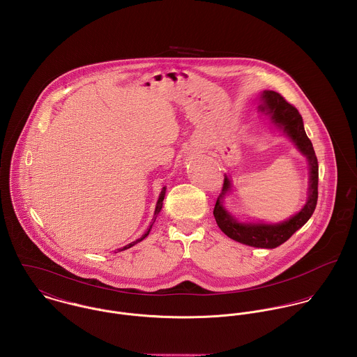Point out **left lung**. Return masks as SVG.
Returning a JSON list of instances; mask_svg holds the SVG:
<instances>
[{
	"mask_svg": "<svg viewBox=\"0 0 357 357\" xmlns=\"http://www.w3.org/2000/svg\"><path fill=\"white\" fill-rule=\"evenodd\" d=\"M263 104L259 109L267 114L274 124L283 130V132L294 142L297 149L308 159L310 164V192L308 199L304 208L291 216L290 219L277 223H239L223 206L222 198L230 190V179L225 175V183L220 196L216 199L213 216L219 229L231 239L255 246V248H267L274 249L283 242H286L298 229H301L312 216L317 202V181H319V165L317 155L312 146L311 139L307 137L304 130V123L297 108L289 104L279 93L267 90L261 96Z\"/></svg>",
	"mask_w": 357,
	"mask_h": 357,
	"instance_id": "8db88e82",
	"label": "left lung"
}]
</instances>
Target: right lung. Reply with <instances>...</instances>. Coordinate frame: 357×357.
I'll list each match as a JSON object with an SVG mask.
<instances>
[{
	"label": "right lung",
	"instance_id": "1",
	"mask_svg": "<svg viewBox=\"0 0 357 357\" xmlns=\"http://www.w3.org/2000/svg\"><path fill=\"white\" fill-rule=\"evenodd\" d=\"M164 196H165V188H162V190H161V193H160L159 199H158V204H156V211H155V218H153V222L151 223V226H149V229L145 231V234L142 236L141 238H138L137 241H134V242H131V243H128V245H126V246H123V248H120L118 252H121V250H126V249H128V248H131V246H134L135 243H138V242H141L142 239H145V238L149 236V231H151V229H152V226H153V223H155V220H156V218H158V215H159L160 211H161V208H162V199H164Z\"/></svg>",
	"mask_w": 357,
	"mask_h": 357
}]
</instances>
